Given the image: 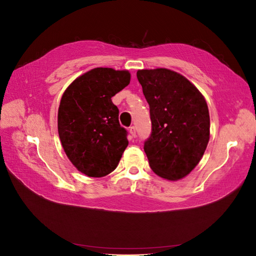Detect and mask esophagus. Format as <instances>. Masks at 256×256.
Returning a JSON list of instances; mask_svg holds the SVG:
<instances>
[{"mask_svg":"<svg viewBox=\"0 0 256 256\" xmlns=\"http://www.w3.org/2000/svg\"><path fill=\"white\" fill-rule=\"evenodd\" d=\"M129 131H130V134L134 138L136 136V128L134 126H131V127L129 128Z\"/></svg>","mask_w":256,"mask_h":256,"instance_id":"34e87169","label":"esophagus"}]
</instances>
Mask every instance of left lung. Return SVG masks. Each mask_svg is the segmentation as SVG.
Segmentation results:
<instances>
[{"instance_id": "8db88e82", "label": "left lung", "mask_w": 256, "mask_h": 256, "mask_svg": "<svg viewBox=\"0 0 256 256\" xmlns=\"http://www.w3.org/2000/svg\"><path fill=\"white\" fill-rule=\"evenodd\" d=\"M136 76L150 104L152 132L144 142L150 166L162 178L180 180L198 166L207 147V104L189 80L168 69H143Z\"/></svg>"}]
</instances>
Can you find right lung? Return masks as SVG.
<instances>
[{"mask_svg":"<svg viewBox=\"0 0 256 256\" xmlns=\"http://www.w3.org/2000/svg\"><path fill=\"white\" fill-rule=\"evenodd\" d=\"M130 82V74L95 68L76 78L62 96L58 129L72 164L90 177H102L118 166L128 146L112 97Z\"/></svg>","mask_w":256,"mask_h":256,"instance_id":"obj_1","label":"right lung"}]
</instances>
